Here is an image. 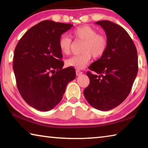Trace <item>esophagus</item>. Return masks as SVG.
<instances>
[{
	"label": "esophagus",
	"instance_id": "esophagus-1",
	"mask_svg": "<svg viewBox=\"0 0 148 148\" xmlns=\"http://www.w3.org/2000/svg\"><path fill=\"white\" fill-rule=\"evenodd\" d=\"M76 73L77 76H79V75L82 74V72L80 71L79 70H76Z\"/></svg>",
	"mask_w": 148,
	"mask_h": 148
}]
</instances>
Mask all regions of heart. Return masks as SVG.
Segmentation results:
<instances>
[{
	"label": "heart",
	"mask_w": 148,
	"mask_h": 148,
	"mask_svg": "<svg viewBox=\"0 0 148 148\" xmlns=\"http://www.w3.org/2000/svg\"><path fill=\"white\" fill-rule=\"evenodd\" d=\"M72 35L76 39L84 40V53L70 57L66 61L68 66L77 69L86 68L91 59V54L95 58L101 57L106 51L108 41L103 34H97V31L89 25L77 27L72 32ZM60 50L64 55H69L71 52V39L66 35H62L59 41Z\"/></svg>",
	"instance_id": "heart-1"
}]
</instances>
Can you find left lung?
<instances>
[{
    "mask_svg": "<svg viewBox=\"0 0 148 148\" xmlns=\"http://www.w3.org/2000/svg\"><path fill=\"white\" fill-rule=\"evenodd\" d=\"M106 32V51L90 65V83L84 89L85 98L95 108L108 111L128 97L138 73L136 46L127 32L116 23L103 20L95 23Z\"/></svg>",
    "mask_w": 148,
    "mask_h": 148,
    "instance_id": "8db88e82",
    "label": "left lung"
}]
</instances>
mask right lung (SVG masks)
<instances>
[{"label": "right lung", "mask_w": 148, "mask_h": 148, "mask_svg": "<svg viewBox=\"0 0 148 148\" xmlns=\"http://www.w3.org/2000/svg\"><path fill=\"white\" fill-rule=\"evenodd\" d=\"M71 24L45 20L29 29L15 48L13 69L17 89L27 104L40 111L53 109L76 77L73 67L62 69L59 46Z\"/></svg>", "instance_id": "1"}]
</instances>
